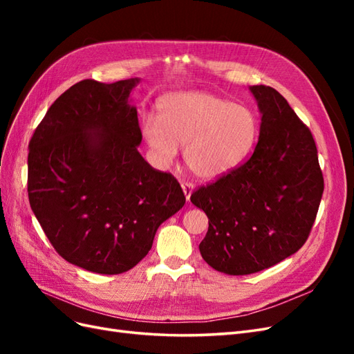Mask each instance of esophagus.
<instances>
[{
    "label": "esophagus",
    "instance_id": "obj_1",
    "mask_svg": "<svg viewBox=\"0 0 354 354\" xmlns=\"http://www.w3.org/2000/svg\"><path fill=\"white\" fill-rule=\"evenodd\" d=\"M181 189H183V192H185L186 201H189V199H190V195H192V192H194V183H192V181L183 180V181H181Z\"/></svg>",
    "mask_w": 354,
    "mask_h": 354
}]
</instances>
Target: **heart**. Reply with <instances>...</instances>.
I'll return each mask as SVG.
<instances>
[{
  "instance_id": "1",
  "label": "heart",
  "mask_w": 354,
  "mask_h": 354,
  "mask_svg": "<svg viewBox=\"0 0 354 354\" xmlns=\"http://www.w3.org/2000/svg\"><path fill=\"white\" fill-rule=\"evenodd\" d=\"M142 133L164 165L185 147L187 168L196 177L216 180L238 167L255 140L252 113L217 95L185 91L164 95L156 118H146Z\"/></svg>"
}]
</instances>
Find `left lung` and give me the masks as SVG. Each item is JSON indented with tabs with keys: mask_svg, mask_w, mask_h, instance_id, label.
<instances>
[{
	"mask_svg": "<svg viewBox=\"0 0 354 354\" xmlns=\"http://www.w3.org/2000/svg\"><path fill=\"white\" fill-rule=\"evenodd\" d=\"M251 93L261 112L252 155L190 196L205 211L202 259L227 274H251L295 254L313 227L324 176L308 127L283 95L266 85Z\"/></svg>",
	"mask_w": 354,
	"mask_h": 354,
	"instance_id": "8db88e82",
	"label": "left lung"
}]
</instances>
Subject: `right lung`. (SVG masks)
<instances>
[{"mask_svg":"<svg viewBox=\"0 0 354 354\" xmlns=\"http://www.w3.org/2000/svg\"><path fill=\"white\" fill-rule=\"evenodd\" d=\"M138 81L77 82L29 142L30 208L56 252L94 273L133 269L186 202L176 177L137 151L142 131L128 97Z\"/></svg>","mask_w":354,"mask_h":354,"instance_id":"add662e5","label":"right lung"}]
</instances>
